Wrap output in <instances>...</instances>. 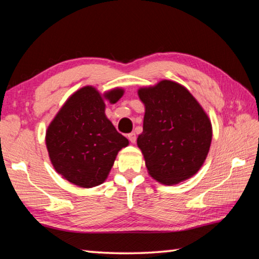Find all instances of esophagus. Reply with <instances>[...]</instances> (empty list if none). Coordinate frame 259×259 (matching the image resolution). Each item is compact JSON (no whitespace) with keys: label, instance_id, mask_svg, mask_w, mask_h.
<instances>
[{"label":"esophagus","instance_id":"34e87169","mask_svg":"<svg viewBox=\"0 0 259 259\" xmlns=\"http://www.w3.org/2000/svg\"><path fill=\"white\" fill-rule=\"evenodd\" d=\"M128 139L130 140V143L135 144V142H136V134H135V133L129 134V135H128Z\"/></svg>","mask_w":259,"mask_h":259}]
</instances>
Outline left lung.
<instances>
[{"label":"left lung","instance_id":"left-lung-1","mask_svg":"<svg viewBox=\"0 0 259 259\" xmlns=\"http://www.w3.org/2000/svg\"><path fill=\"white\" fill-rule=\"evenodd\" d=\"M145 106L143 133L137 145L147 172L163 185H176L198 174L211 145L208 114L181 83L161 80L140 87Z\"/></svg>","mask_w":259,"mask_h":259}]
</instances>
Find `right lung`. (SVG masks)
I'll list each match as a JSON object with an SVG mask.
<instances>
[{"label":"right lung","instance_id":"right-lung-1","mask_svg":"<svg viewBox=\"0 0 259 259\" xmlns=\"http://www.w3.org/2000/svg\"><path fill=\"white\" fill-rule=\"evenodd\" d=\"M123 95V88L102 94L85 85L56 114L46 131V145L52 166L64 179L83 188L106 181L117 153L129 140L107 119L105 103L115 104Z\"/></svg>","mask_w":259,"mask_h":259}]
</instances>
